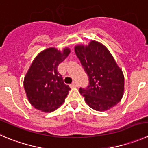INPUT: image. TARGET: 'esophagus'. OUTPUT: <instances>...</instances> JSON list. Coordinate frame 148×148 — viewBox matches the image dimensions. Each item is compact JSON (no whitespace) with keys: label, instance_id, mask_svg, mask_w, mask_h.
<instances>
[{"label":"esophagus","instance_id":"34e87169","mask_svg":"<svg viewBox=\"0 0 148 148\" xmlns=\"http://www.w3.org/2000/svg\"><path fill=\"white\" fill-rule=\"evenodd\" d=\"M77 86H78V85H77V83L76 82H73L70 85V87H71V88H77Z\"/></svg>","mask_w":148,"mask_h":148}]
</instances>
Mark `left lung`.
Masks as SVG:
<instances>
[{
	"label": "left lung",
	"mask_w": 148,
	"mask_h": 148,
	"mask_svg": "<svg viewBox=\"0 0 148 148\" xmlns=\"http://www.w3.org/2000/svg\"><path fill=\"white\" fill-rule=\"evenodd\" d=\"M75 52L89 78V85L79 88L88 106L105 111L116 105L123 96L124 77L108 49L91 41L88 46H76Z\"/></svg>",
	"instance_id": "left-lung-1"
}]
</instances>
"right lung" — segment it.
<instances>
[{
    "instance_id": "1",
    "label": "right lung",
    "mask_w": 148,
    "mask_h": 148,
    "mask_svg": "<svg viewBox=\"0 0 148 148\" xmlns=\"http://www.w3.org/2000/svg\"><path fill=\"white\" fill-rule=\"evenodd\" d=\"M70 49L63 52L51 47L36 56L24 79V88L31 105L38 110L50 112L58 108L71 88L63 82L58 66L69 55Z\"/></svg>"
}]
</instances>
